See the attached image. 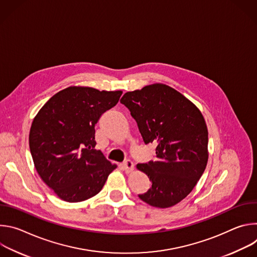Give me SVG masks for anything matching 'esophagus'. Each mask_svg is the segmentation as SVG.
<instances>
[{
  "instance_id": "esophagus-1",
  "label": "esophagus",
  "mask_w": 257,
  "mask_h": 257,
  "mask_svg": "<svg viewBox=\"0 0 257 257\" xmlns=\"http://www.w3.org/2000/svg\"><path fill=\"white\" fill-rule=\"evenodd\" d=\"M122 167L126 173H131L134 170V164L131 161H126Z\"/></svg>"
}]
</instances>
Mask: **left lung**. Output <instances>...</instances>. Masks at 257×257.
I'll use <instances>...</instances> for the list:
<instances>
[{
    "instance_id": "left-lung-1",
    "label": "left lung",
    "mask_w": 257,
    "mask_h": 257,
    "mask_svg": "<svg viewBox=\"0 0 257 257\" xmlns=\"http://www.w3.org/2000/svg\"><path fill=\"white\" fill-rule=\"evenodd\" d=\"M129 108L145 144H157L155 161L136 168L148 175L152 187L139 198L167 208L184 199L202 176L208 160V131L199 108L163 83L126 92Z\"/></svg>"
}]
</instances>
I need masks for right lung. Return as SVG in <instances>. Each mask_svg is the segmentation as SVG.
<instances>
[{"label": "right lung", "mask_w": 257, "mask_h": 257, "mask_svg": "<svg viewBox=\"0 0 257 257\" xmlns=\"http://www.w3.org/2000/svg\"><path fill=\"white\" fill-rule=\"evenodd\" d=\"M121 94L70 86L53 95L34 117L29 132L34 167L62 200L80 202L96 195L117 168L94 149V126Z\"/></svg>", "instance_id": "add662e5"}]
</instances>
